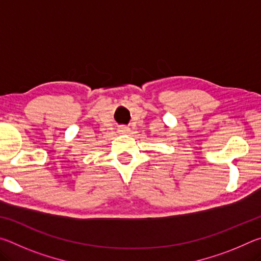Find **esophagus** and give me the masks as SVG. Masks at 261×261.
Returning <instances> with one entry per match:
<instances>
[{
	"label": "esophagus",
	"mask_w": 261,
	"mask_h": 261,
	"mask_svg": "<svg viewBox=\"0 0 261 261\" xmlns=\"http://www.w3.org/2000/svg\"><path fill=\"white\" fill-rule=\"evenodd\" d=\"M118 132H120L121 135H126L130 132V129L127 126H121L120 129H118Z\"/></svg>",
	"instance_id": "obj_1"
}]
</instances>
